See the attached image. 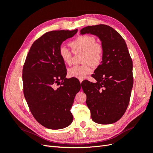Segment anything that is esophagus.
<instances>
[{
    "mask_svg": "<svg viewBox=\"0 0 153 153\" xmlns=\"http://www.w3.org/2000/svg\"><path fill=\"white\" fill-rule=\"evenodd\" d=\"M83 80H84V79H79V81H80V84L82 82Z\"/></svg>",
    "mask_w": 153,
    "mask_h": 153,
    "instance_id": "34e87169",
    "label": "esophagus"
}]
</instances>
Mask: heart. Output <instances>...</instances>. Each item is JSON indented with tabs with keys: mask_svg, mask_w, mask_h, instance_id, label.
<instances>
[{
	"mask_svg": "<svg viewBox=\"0 0 153 153\" xmlns=\"http://www.w3.org/2000/svg\"><path fill=\"white\" fill-rule=\"evenodd\" d=\"M69 45L74 52L84 51V62H89L92 66L100 64L102 59L103 50L101 45L96 43L94 36L91 35H82L77 37L71 41ZM59 55L63 62L70 64L72 59V52L65 46H61L59 48ZM91 72L90 64L87 63L83 65L74 66L69 69L68 75L71 77L83 79Z\"/></svg>",
	"mask_w": 153,
	"mask_h": 153,
	"instance_id": "b5f03b06",
	"label": "heart"
}]
</instances>
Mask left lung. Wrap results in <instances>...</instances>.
Segmentation results:
<instances>
[{
	"label": "left lung",
	"instance_id": "8db88e82",
	"mask_svg": "<svg viewBox=\"0 0 153 153\" xmlns=\"http://www.w3.org/2000/svg\"><path fill=\"white\" fill-rule=\"evenodd\" d=\"M98 37L103 50L102 61L92 76L96 82L82 83L92 120L100 124H112L126 112L133 85V62L123 37L103 24L87 26L80 34Z\"/></svg>",
	"mask_w": 153,
	"mask_h": 153
}]
</instances>
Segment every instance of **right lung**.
I'll return each mask as SVG.
<instances>
[{
  "label": "right lung",
  "instance_id": "right-lung-1",
  "mask_svg": "<svg viewBox=\"0 0 153 153\" xmlns=\"http://www.w3.org/2000/svg\"><path fill=\"white\" fill-rule=\"evenodd\" d=\"M77 31L53 30L41 36L31 46L23 68L27 103L36 121L48 129H62L73 121L70 110L81 87L75 78H66L59 48ZM56 85L60 86L56 88Z\"/></svg>",
  "mask_w": 153,
  "mask_h": 153
}]
</instances>
